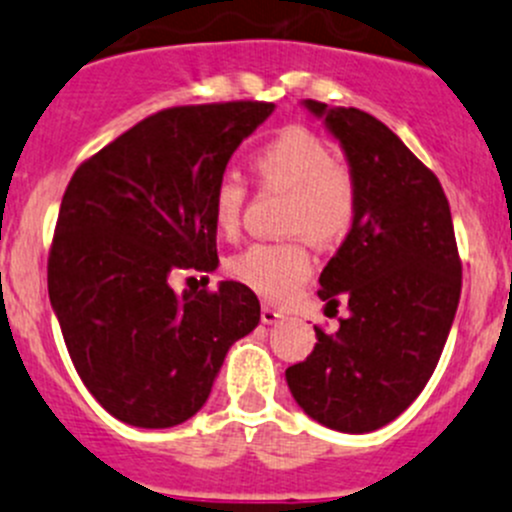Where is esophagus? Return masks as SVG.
<instances>
[{"mask_svg":"<svg viewBox=\"0 0 512 512\" xmlns=\"http://www.w3.org/2000/svg\"><path fill=\"white\" fill-rule=\"evenodd\" d=\"M260 317H262V322H265V325H275L277 320H282V312L275 310V307H270V305H262Z\"/></svg>","mask_w":512,"mask_h":512,"instance_id":"obj_1","label":"esophagus"}]
</instances>
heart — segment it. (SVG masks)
<instances>
[{
	"instance_id": "1",
	"label": "heart",
	"mask_w": 512,
	"mask_h": 512,
	"mask_svg": "<svg viewBox=\"0 0 512 512\" xmlns=\"http://www.w3.org/2000/svg\"><path fill=\"white\" fill-rule=\"evenodd\" d=\"M252 170L262 187L290 195L285 232L305 235L320 247L340 245L357 217V187L332 147L305 127H287L252 155ZM245 185L225 175L212 192V222L222 235H237L245 207ZM227 272L272 302L300 290L312 272V257L300 237L257 242L230 257Z\"/></svg>"
}]
</instances>
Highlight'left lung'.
Masks as SVG:
<instances>
[{"mask_svg":"<svg viewBox=\"0 0 512 512\" xmlns=\"http://www.w3.org/2000/svg\"><path fill=\"white\" fill-rule=\"evenodd\" d=\"M340 142L357 187L350 235L320 275V300L347 305L335 332L287 367L302 410L340 433L393 423L423 393L453 327L463 285L448 197L438 177L380 119L302 99Z\"/></svg>","mask_w":512,"mask_h":512,"instance_id":"left-lung-1","label":"left lung"}]
</instances>
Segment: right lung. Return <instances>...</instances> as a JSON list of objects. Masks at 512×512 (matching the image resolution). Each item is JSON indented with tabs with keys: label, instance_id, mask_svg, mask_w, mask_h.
I'll return each mask as SVG.
<instances>
[{
	"label": "right lung",
	"instance_id": "1",
	"mask_svg": "<svg viewBox=\"0 0 512 512\" xmlns=\"http://www.w3.org/2000/svg\"><path fill=\"white\" fill-rule=\"evenodd\" d=\"M272 102L172 107L77 167L49 252V302L89 393L135 428L190 420L227 350L260 322L242 282L177 295V270L212 272V192Z\"/></svg>",
	"mask_w": 512,
	"mask_h": 512
}]
</instances>
